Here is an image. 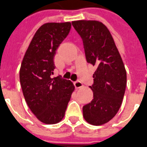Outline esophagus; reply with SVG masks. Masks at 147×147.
Returning a JSON list of instances; mask_svg holds the SVG:
<instances>
[{"instance_id":"1","label":"esophagus","mask_w":147,"mask_h":147,"mask_svg":"<svg viewBox=\"0 0 147 147\" xmlns=\"http://www.w3.org/2000/svg\"><path fill=\"white\" fill-rule=\"evenodd\" d=\"M74 86H75L76 88H80L83 87V84H82L81 82H79V81L74 82Z\"/></svg>"}]
</instances>
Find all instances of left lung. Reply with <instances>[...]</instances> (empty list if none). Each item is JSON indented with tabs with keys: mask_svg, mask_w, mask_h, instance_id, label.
Masks as SVG:
<instances>
[{
	"mask_svg": "<svg viewBox=\"0 0 147 147\" xmlns=\"http://www.w3.org/2000/svg\"><path fill=\"white\" fill-rule=\"evenodd\" d=\"M72 25L83 41L88 63L96 66L93 99L83 107L88 123L99 126L110 121L121 106L127 85V73L121 56L107 27L96 20H77Z\"/></svg>",
	"mask_w": 147,
	"mask_h": 147,
	"instance_id": "8db88e82",
	"label": "left lung"
}]
</instances>
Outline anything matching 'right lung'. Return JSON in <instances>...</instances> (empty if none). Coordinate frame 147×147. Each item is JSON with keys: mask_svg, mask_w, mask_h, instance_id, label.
I'll use <instances>...</instances> for the list:
<instances>
[{"mask_svg": "<svg viewBox=\"0 0 147 147\" xmlns=\"http://www.w3.org/2000/svg\"><path fill=\"white\" fill-rule=\"evenodd\" d=\"M70 22L47 23L35 32L20 69L22 91L29 109L39 121L55 124L62 120L74 91L69 80L51 78L56 50L66 38Z\"/></svg>", "mask_w": 147, "mask_h": 147, "instance_id": "obj_1", "label": "right lung"}]
</instances>
